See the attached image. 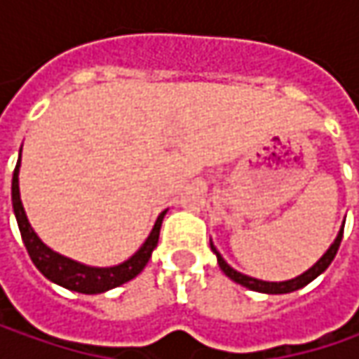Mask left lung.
Listing matches in <instances>:
<instances>
[{
    "instance_id": "obj_1",
    "label": "left lung",
    "mask_w": 359,
    "mask_h": 359,
    "mask_svg": "<svg viewBox=\"0 0 359 359\" xmlns=\"http://www.w3.org/2000/svg\"><path fill=\"white\" fill-rule=\"evenodd\" d=\"M341 236H344V226L338 231V236H336V240L332 241V245L325 250V254L311 266L308 268L304 273H299L296 278H292V280H285V282H264V280H257V278H252V276H245V273H241L238 269H233L229 266L228 262L222 257V254L215 250L214 241L210 240V248H212V252L217 257V264H219V268L222 271L228 276L229 280H233L236 283H240L243 287H248V290H254V292H259V294H269V296H273V294H290V292H296V290H302L304 285H308L310 282H313L318 276H322L327 266L334 262V257L338 254V248L339 243H341Z\"/></svg>"
}]
</instances>
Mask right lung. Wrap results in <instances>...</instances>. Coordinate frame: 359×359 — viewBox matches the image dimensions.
<instances>
[{"mask_svg":"<svg viewBox=\"0 0 359 359\" xmlns=\"http://www.w3.org/2000/svg\"><path fill=\"white\" fill-rule=\"evenodd\" d=\"M20 165H21V149L20 159L13 172V180H11V201H13V214L18 219V226L21 231V240L25 243V250L32 257V262L35 264V268L39 269L49 282L57 283L65 290H72L77 294H104L107 290H114L121 283L133 280L137 273H142V269L147 266L151 252L156 250L159 240V228L163 222V215L168 214L161 212L154 224V228L149 231L147 240L142 243V248L135 254L128 257L126 262H121L118 266H109V268H95V266H86L81 262H76L72 257L53 252L49 245H46L43 241L39 240V236L35 233V229L32 228L23 203H21L20 196Z\"/></svg>","mask_w":359,"mask_h":359,"instance_id":"1","label":"right lung"}]
</instances>
